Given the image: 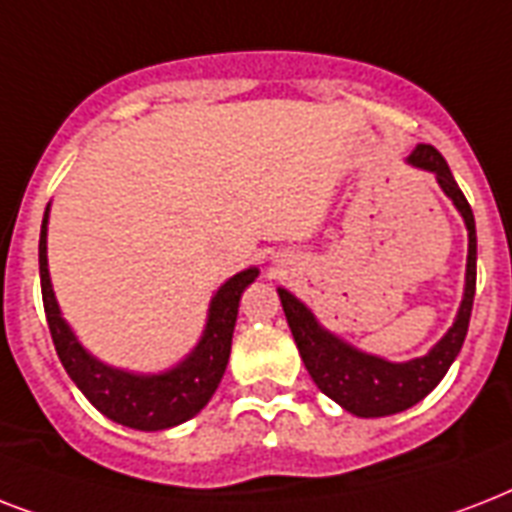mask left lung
Segmentation results:
<instances>
[{
  "label": "left lung",
  "mask_w": 512,
  "mask_h": 512,
  "mask_svg": "<svg viewBox=\"0 0 512 512\" xmlns=\"http://www.w3.org/2000/svg\"><path fill=\"white\" fill-rule=\"evenodd\" d=\"M406 164L436 177L441 191L452 199L454 209L460 212L468 228V265H465L462 303L449 332L425 356L409 358V361H388V358L366 353L335 332H329L313 316L311 308L303 300H297L289 289H276L308 374L324 396L337 401L345 412L356 417H388V414L404 412L428 396L430 390L444 380V374L449 372V366L460 353L468 335L473 297H476V220H473V209L465 193L460 191L444 156L433 146H417Z\"/></svg>",
  "instance_id": "left-lung-1"
}]
</instances>
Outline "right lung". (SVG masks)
I'll return each instance as SVG.
<instances>
[{
	"mask_svg": "<svg viewBox=\"0 0 512 512\" xmlns=\"http://www.w3.org/2000/svg\"><path fill=\"white\" fill-rule=\"evenodd\" d=\"M47 223H50V204L44 209L42 233H39L42 300L60 364L76 382V388L82 390L100 414L132 430H148V433L167 430L196 417L223 380L231 356L241 292L260 276V271L255 265L244 268L217 289L209 300L204 332L183 361H177L164 372H130L92 356L63 319L47 268Z\"/></svg>",
	"mask_w": 512,
	"mask_h": 512,
	"instance_id": "right-lung-1",
	"label": "right lung"
}]
</instances>
